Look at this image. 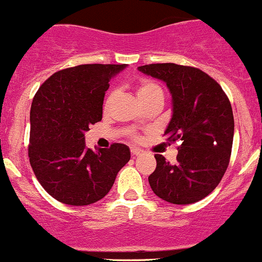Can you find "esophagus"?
Instances as JSON below:
<instances>
[{"mask_svg": "<svg viewBox=\"0 0 262 262\" xmlns=\"http://www.w3.org/2000/svg\"><path fill=\"white\" fill-rule=\"evenodd\" d=\"M142 152L141 149H139V147H131V154L132 157H137V155H140Z\"/></svg>", "mask_w": 262, "mask_h": 262, "instance_id": "esophagus-1", "label": "esophagus"}]
</instances>
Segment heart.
I'll return each instance as SVG.
<instances>
[{
    "mask_svg": "<svg viewBox=\"0 0 262 262\" xmlns=\"http://www.w3.org/2000/svg\"><path fill=\"white\" fill-rule=\"evenodd\" d=\"M136 94H137V98L140 99V102L144 104V103L149 102V100L151 99H155V98H160V99H163L164 93H163V89L160 88V85H158L157 82L150 81V80H144V81L140 82L139 86H137ZM113 99H115V93L112 92L108 94L107 98H105V102H104L105 110L111 107Z\"/></svg>",
    "mask_w": 262,
    "mask_h": 262,
    "instance_id": "heart-1",
    "label": "heart"
}]
</instances>
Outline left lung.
Segmentation results:
<instances>
[{"mask_svg": "<svg viewBox=\"0 0 262 262\" xmlns=\"http://www.w3.org/2000/svg\"><path fill=\"white\" fill-rule=\"evenodd\" d=\"M140 72L167 84L172 117L164 135L177 142V163L155 154L157 168L149 176L155 195L167 203L188 205L213 192L229 164L234 120L222 86L195 67L152 63Z\"/></svg>", "mask_w": 262, "mask_h": 262, "instance_id": "obj_1", "label": "left lung"}]
</instances>
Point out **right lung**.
Returning a JSON list of instances; mask_svg holds the SVG:
<instances>
[{
    "instance_id": "right-lung-1",
    "label": "right lung",
    "mask_w": 262,
    "mask_h": 262,
    "mask_svg": "<svg viewBox=\"0 0 262 262\" xmlns=\"http://www.w3.org/2000/svg\"><path fill=\"white\" fill-rule=\"evenodd\" d=\"M126 64H80L52 75L30 108L29 160L44 190L66 205L102 200L130 160V147H86L85 132L102 120L111 79Z\"/></svg>"
}]
</instances>
